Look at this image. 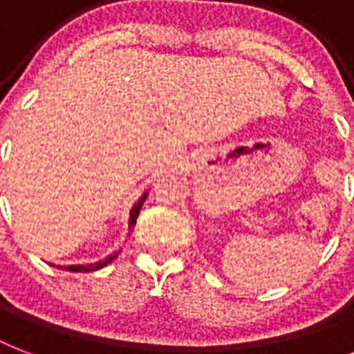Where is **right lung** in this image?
I'll use <instances>...</instances> for the list:
<instances>
[{
    "instance_id": "1",
    "label": "right lung",
    "mask_w": 354,
    "mask_h": 354,
    "mask_svg": "<svg viewBox=\"0 0 354 354\" xmlns=\"http://www.w3.org/2000/svg\"><path fill=\"white\" fill-rule=\"evenodd\" d=\"M147 194L149 193H143L141 194V198L133 204V207L130 209V221H128V230L132 232V227L136 226V221H138L139 216V211H141V205H143V202L147 200ZM119 252L112 253V255H108L106 259H102V261H99V263H93V264H69V266H60L62 270H68V272H95V270L99 268H104L106 264H110L113 261V259L118 257Z\"/></svg>"
}]
</instances>
